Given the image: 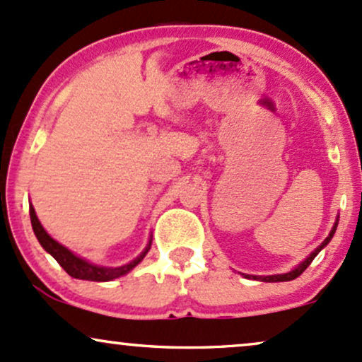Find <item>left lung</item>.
<instances>
[{
  "label": "left lung",
  "mask_w": 362,
  "mask_h": 362,
  "mask_svg": "<svg viewBox=\"0 0 362 362\" xmlns=\"http://www.w3.org/2000/svg\"><path fill=\"white\" fill-rule=\"evenodd\" d=\"M335 228H337V222H335V225H334V228H332V232L329 233V237H327V239L322 242V245H318V247L313 250L312 254H310V256L305 259L303 262H301V264L298 266V267H295V269L293 271H290V273H286V274H276V276H252V278H256V279H261V281H266V283H278V281H291V279H295V278H298V276L303 273L305 269H307V267L312 264V261L313 259H315V256L318 252H320L322 249L325 247L327 244H329L330 242V239H332L334 237V232H335ZM247 278H250V276H247Z\"/></svg>",
  "instance_id": "8db88e82"
}]
</instances>
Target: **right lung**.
<instances>
[{"label": "right lung", "mask_w": 362, "mask_h": 362, "mask_svg": "<svg viewBox=\"0 0 362 362\" xmlns=\"http://www.w3.org/2000/svg\"><path fill=\"white\" fill-rule=\"evenodd\" d=\"M30 220H32L33 232H35L37 239L40 242L42 247H44L47 252H49L50 256H52L55 261L62 266V269L66 271L67 274L78 279H89V281H110V279L120 278V276L129 273L130 269H134V267L137 266L144 257H146L148 249H151V242H148L147 249L144 250L137 259H134V261L129 262V264L120 266V267H100V266L91 264V262L84 261V259L74 256L71 250H67L64 245L59 244V242H55L52 237L44 230V227H42L40 222H38L33 206H30Z\"/></svg>", "instance_id": "right-lung-1"}]
</instances>
